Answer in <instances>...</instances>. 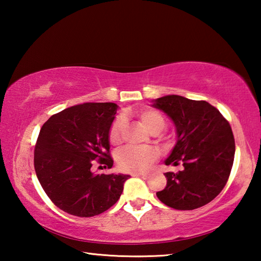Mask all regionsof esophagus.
<instances>
[{
	"label": "esophagus",
	"instance_id": "esophagus-1",
	"mask_svg": "<svg viewBox=\"0 0 261 261\" xmlns=\"http://www.w3.org/2000/svg\"><path fill=\"white\" fill-rule=\"evenodd\" d=\"M134 176H137V177H141V178H144V179L148 178V175H147V174H140V173H136V174H134Z\"/></svg>",
	"mask_w": 261,
	"mask_h": 261
}]
</instances>
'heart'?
<instances>
[{
    "label": "heart",
    "mask_w": 261,
    "mask_h": 261,
    "mask_svg": "<svg viewBox=\"0 0 261 261\" xmlns=\"http://www.w3.org/2000/svg\"><path fill=\"white\" fill-rule=\"evenodd\" d=\"M137 121L152 135H158L165 129L167 121L161 112L154 108H143L131 113ZM124 134V121L118 117L110 125L108 139L110 145L120 146ZM158 160V153L153 148L126 147L117 153L118 168L125 173H143L148 170Z\"/></svg>",
    "instance_id": "1"
}]
</instances>
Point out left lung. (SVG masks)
<instances>
[{
  "label": "left lung",
  "instance_id": "obj_1",
  "mask_svg": "<svg viewBox=\"0 0 261 261\" xmlns=\"http://www.w3.org/2000/svg\"><path fill=\"white\" fill-rule=\"evenodd\" d=\"M153 106L165 112L177 130V143L166 165L183 166L166 173L167 187L156 196L175 210L191 211L208 204L222 191L230 175L235 139L229 122L204 100L166 95Z\"/></svg>",
  "mask_w": 261,
  "mask_h": 261
}]
</instances>
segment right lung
Wrapping results in <instances>:
<instances>
[{"mask_svg":"<svg viewBox=\"0 0 261 261\" xmlns=\"http://www.w3.org/2000/svg\"><path fill=\"white\" fill-rule=\"evenodd\" d=\"M117 105L85 102L53 115L42 125L34 149V169L53 204L91 218L120 199L129 175L91 171L94 163L113 167L108 134Z\"/></svg>","mask_w":261,"mask_h":261,"instance_id":"1","label":"right lung"}]
</instances>
